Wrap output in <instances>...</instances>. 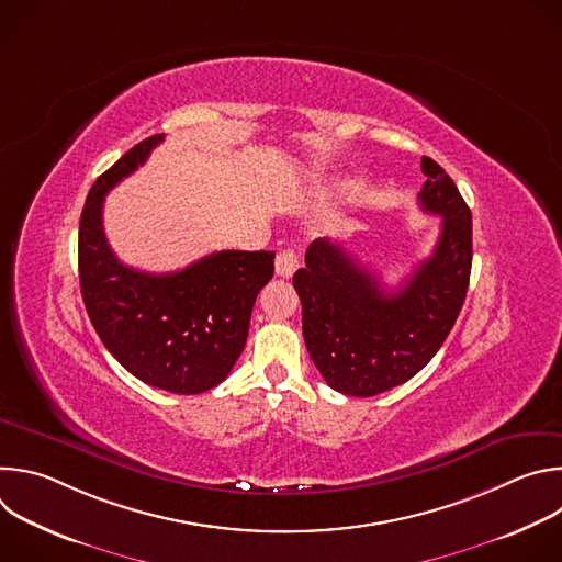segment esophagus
<instances>
[{
  "instance_id": "obj_1",
  "label": "esophagus",
  "mask_w": 562,
  "mask_h": 562,
  "mask_svg": "<svg viewBox=\"0 0 562 562\" xmlns=\"http://www.w3.org/2000/svg\"><path fill=\"white\" fill-rule=\"evenodd\" d=\"M297 269V254L293 249H284L276 258V273L280 278H291Z\"/></svg>"
}]
</instances>
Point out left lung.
<instances>
[{
	"instance_id": "obj_1",
	"label": "left lung",
	"mask_w": 562,
	"mask_h": 562,
	"mask_svg": "<svg viewBox=\"0 0 562 562\" xmlns=\"http://www.w3.org/2000/svg\"><path fill=\"white\" fill-rule=\"evenodd\" d=\"M420 209L442 217L434 254L395 293L329 239L306 249L293 276L308 356L327 384L369 397L414 378L442 347L471 273V211L453 180L423 157Z\"/></svg>"
}]
</instances>
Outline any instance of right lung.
<instances>
[{"mask_svg": "<svg viewBox=\"0 0 562 562\" xmlns=\"http://www.w3.org/2000/svg\"><path fill=\"white\" fill-rule=\"evenodd\" d=\"M162 139H142L91 187L79 220V286L100 340L128 373L191 395L220 384L243 353L276 254L217 251L176 273L137 271L115 258L102 224L104 195Z\"/></svg>", "mask_w": 562, "mask_h": 562, "instance_id": "right-lung-1", "label": "right lung"}]
</instances>
